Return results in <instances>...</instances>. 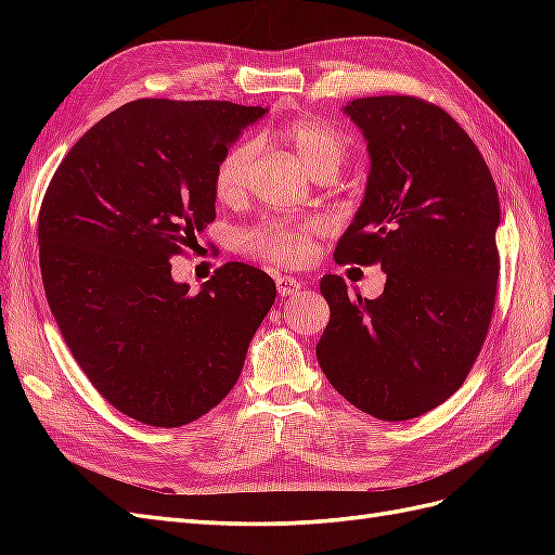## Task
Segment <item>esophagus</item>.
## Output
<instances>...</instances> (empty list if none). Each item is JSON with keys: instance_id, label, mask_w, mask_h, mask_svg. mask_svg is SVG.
<instances>
[{"instance_id": "1", "label": "esophagus", "mask_w": 555, "mask_h": 555, "mask_svg": "<svg viewBox=\"0 0 555 555\" xmlns=\"http://www.w3.org/2000/svg\"><path fill=\"white\" fill-rule=\"evenodd\" d=\"M275 284H278V294L282 298L284 296H292V294H296L300 289V282L296 278H292V275H278Z\"/></svg>"}]
</instances>
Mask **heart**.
Wrapping results in <instances>:
<instances>
[{"mask_svg": "<svg viewBox=\"0 0 555 555\" xmlns=\"http://www.w3.org/2000/svg\"><path fill=\"white\" fill-rule=\"evenodd\" d=\"M278 139L287 143L294 153L306 162L314 178L335 176L340 171L349 155V141L340 129L319 117H296L278 129ZM259 145L255 139L236 141L227 147L217 159L212 171V192L222 204H238L255 182ZM317 222L310 220H287V217H273L257 227L241 233V247L247 255L275 266H300L314 255Z\"/></svg>", "mask_w": 555, "mask_h": 555, "instance_id": "obj_1", "label": "heart"}]
</instances>
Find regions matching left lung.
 <instances>
[{"label": "left lung", "mask_w": 555, "mask_h": 555, "mask_svg": "<svg viewBox=\"0 0 555 555\" xmlns=\"http://www.w3.org/2000/svg\"><path fill=\"white\" fill-rule=\"evenodd\" d=\"M345 113L371 153L365 198L335 261L386 273L375 300L340 275L319 289L331 319L317 359L333 389L384 422H405L461 389L489 333L500 201L481 153L426 99H354Z\"/></svg>", "instance_id": "8db88e82"}]
</instances>
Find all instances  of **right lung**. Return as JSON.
Segmentation results:
<instances>
[{"label": "right lung", "mask_w": 555, "mask_h": 555, "mask_svg": "<svg viewBox=\"0 0 555 555\" xmlns=\"http://www.w3.org/2000/svg\"><path fill=\"white\" fill-rule=\"evenodd\" d=\"M261 106L137 99L66 153L39 210L48 306L66 347L115 410L157 428L233 389L275 282L229 261L201 292L171 278L215 220L212 171Z\"/></svg>", "instance_id": "right-lung-1"}]
</instances>
